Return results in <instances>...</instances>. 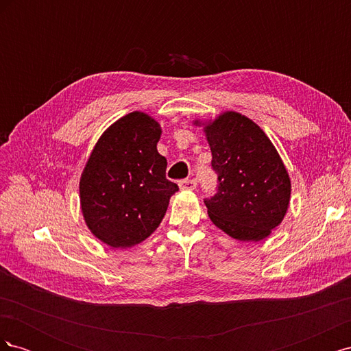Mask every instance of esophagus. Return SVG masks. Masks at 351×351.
<instances>
[{
	"label": "esophagus",
	"mask_w": 351,
	"mask_h": 351,
	"mask_svg": "<svg viewBox=\"0 0 351 351\" xmlns=\"http://www.w3.org/2000/svg\"><path fill=\"white\" fill-rule=\"evenodd\" d=\"M178 184H180V189H183V190H195L197 186V182H196V178H184Z\"/></svg>",
	"instance_id": "obj_1"
}]
</instances>
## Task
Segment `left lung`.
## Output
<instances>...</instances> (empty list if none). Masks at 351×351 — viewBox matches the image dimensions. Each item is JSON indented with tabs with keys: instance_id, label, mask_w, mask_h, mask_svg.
<instances>
[{
	"instance_id": "8db88e82",
	"label": "left lung",
	"mask_w": 351,
	"mask_h": 351,
	"mask_svg": "<svg viewBox=\"0 0 351 351\" xmlns=\"http://www.w3.org/2000/svg\"><path fill=\"white\" fill-rule=\"evenodd\" d=\"M217 192L205 197L209 218L228 236L259 241L282 221L291 184L271 141L247 117L224 112L205 127Z\"/></svg>"
}]
</instances>
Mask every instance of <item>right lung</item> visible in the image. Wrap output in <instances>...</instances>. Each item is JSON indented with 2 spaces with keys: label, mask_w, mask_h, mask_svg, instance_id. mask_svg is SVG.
<instances>
[{
  "label": "right lung",
  "mask_w": 351,
  "mask_h": 351,
  "mask_svg": "<svg viewBox=\"0 0 351 351\" xmlns=\"http://www.w3.org/2000/svg\"><path fill=\"white\" fill-rule=\"evenodd\" d=\"M161 127L143 112L115 121L93 147L80 178L89 230L111 247H132L161 224L178 186L165 177L158 154Z\"/></svg>",
  "instance_id": "right-lung-1"
}]
</instances>
